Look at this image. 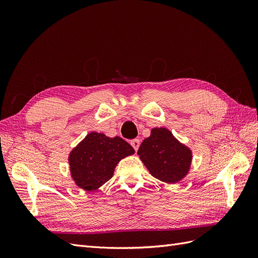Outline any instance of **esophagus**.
I'll return each instance as SVG.
<instances>
[{"label":"esophagus","mask_w":258,"mask_h":258,"mask_svg":"<svg viewBox=\"0 0 258 258\" xmlns=\"http://www.w3.org/2000/svg\"><path fill=\"white\" fill-rule=\"evenodd\" d=\"M131 145H132V147L135 148V151L137 152V151L139 150V146H140V140H138V139L132 140V141H131Z\"/></svg>","instance_id":"esophagus-1"}]
</instances>
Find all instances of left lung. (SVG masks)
Here are the masks:
<instances>
[{
    "instance_id": "obj_1",
    "label": "left lung",
    "mask_w": 258,
    "mask_h": 258,
    "mask_svg": "<svg viewBox=\"0 0 258 258\" xmlns=\"http://www.w3.org/2000/svg\"><path fill=\"white\" fill-rule=\"evenodd\" d=\"M138 155L150 173L160 181L174 184L190 169L191 151L174 138L167 128H154L140 145Z\"/></svg>"
}]
</instances>
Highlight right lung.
<instances>
[{
	"label": "right lung",
	"instance_id": "right-lung-1",
	"mask_svg": "<svg viewBox=\"0 0 258 258\" xmlns=\"http://www.w3.org/2000/svg\"><path fill=\"white\" fill-rule=\"evenodd\" d=\"M132 154L134 147L121 138L90 132L70 153V172L80 188L96 190L113 176L117 163Z\"/></svg>",
	"mask_w": 258,
	"mask_h": 258
}]
</instances>
